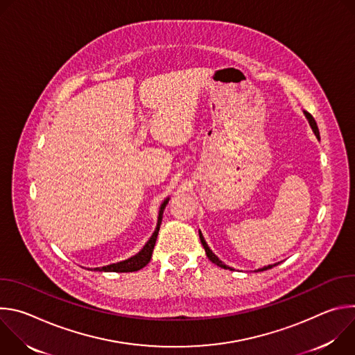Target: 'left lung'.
Masks as SVG:
<instances>
[{
  "mask_svg": "<svg viewBox=\"0 0 355 355\" xmlns=\"http://www.w3.org/2000/svg\"><path fill=\"white\" fill-rule=\"evenodd\" d=\"M305 115H306V118H308V121H309V123H311V126H312V129H313V132H315V135H316V137L318 139H320V135H319V128H318V125H316V121L313 119V116L309 114V112H305ZM199 239H200V243H202V245H204V248H205V251H207V256H208V259L214 263V264H216V266H219V267H222V268H226V270H232L230 267H227V266H225L215 254L212 252V250L208 247V244H207V241H205V239H204V236H202V233L199 232ZM271 267H274V266H268V267H264V268H261V270H259V271H264V270H268V268H271Z\"/></svg>",
  "mask_w": 355,
  "mask_h": 355,
  "instance_id": "1",
  "label": "left lung"
}]
</instances>
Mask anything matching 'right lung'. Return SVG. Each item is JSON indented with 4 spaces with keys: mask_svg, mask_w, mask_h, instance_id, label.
Instances as JSON below:
<instances>
[{
    "mask_svg": "<svg viewBox=\"0 0 355 355\" xmlns=\"http://www.w3.org/2000/svg\"><path fill=\"white\" fill-rule=\"evenodd\" d=\"M168 199L164 200V204L162 205L160 208V214H159V220H157V227L153 233V236H151L148 239V241L144 244V247L137 252L136 256L125 260V261H121V263H116V264H111V266H107V267H103V268H94L96 271H108V272H133V271H139L140 268L146 267L151 259V252H153V248H155V244H156V240H157V234H159V230H160V225H162V218H163V212H164V208L167 205Z\"/></svg>",
    "mask_w": 355,
    "mask_h": 355,
    "instance_id": "add662e5",
    "label": "right lung"
}]
</instances>
